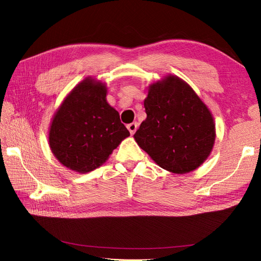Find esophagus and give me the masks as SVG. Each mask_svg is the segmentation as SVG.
Returning a JSON list of instances; mask_svg holds the SVG:
<instances>
[{
  "instance_id": "esophagus-1",
  "label": "esophagus",
  "mask_w": 261,
  "mask_h": 261,
  "mask_svg": "<svg viewBox=\"0 0 261 261\" xmlns=\"http://www.w3.org/2000/svg\"><path fill=\"white\" fill-rule=\"evenodd\" d=\"M137 127H138L137 123H130V124L127 125V129L129 130V133L132 134V135H134V134H135V132L137 130Z\"/></svg>"
}]
</instances>
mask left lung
I'll return each instance as SVG.
<instances>
[{
  "label": "left lung",
  "mask_w": 261,
  "mask_h": 261,
  "mask_svg": "<svg viewBox=\"0 0 261 261\" xmlns=\"http://www.w3.org/2000/svg\"><path fill=\"white\" fill-rule=\"evenodd\" d=\"M146 120L134 135L138 146L162 169L184 174L199 167L216 139L206 105L176 76L150 86L144 101Z\"/></svg>",
  "instance_id": "left-lung-1"
}]
</instances>
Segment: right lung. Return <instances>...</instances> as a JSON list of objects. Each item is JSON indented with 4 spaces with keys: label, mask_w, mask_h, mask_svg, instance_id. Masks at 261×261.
I'll return each mask as SVG.
<instances>
[{
    "label": "right lung",
    "mask_w": 261,
    "mask_h": 261,
    "mask_svg": "<svg viewBox=\"0 0 261 261\" xmlns=\"http://www.w3.org/2000/svg\"><path fill=\"white\" fill-rule=\"evenodd\" d=\"M107 88L93 80L83 81L55 113L49 143L64 167L87 173L105 163L129 132L107 100Z\"/></svg>",
    "instance_id": "right-lung-1"
}]
</instances>
